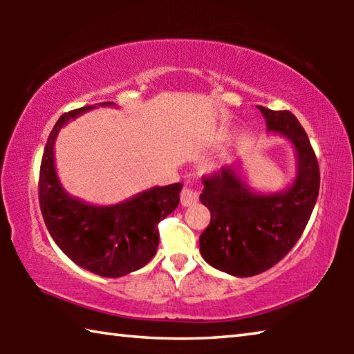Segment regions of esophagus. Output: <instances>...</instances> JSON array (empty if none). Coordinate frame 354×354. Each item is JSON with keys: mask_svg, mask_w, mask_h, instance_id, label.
I'll list each match as a JSON object with an SVG mask.
<instances>
[{"mask_svg": "<svg viewBox=\"0 0 354 354\" xmlns=\"http://www.w3.org/2000/svg\"><path fill=\"white\" fill-rule=\"evenodd\" d=\"M198 203V192L192 187H184L181 190V205L183 206H194Z\"/></svg>", "mask_w": 354, "mask_h": 354, "instance_id": "1", "label": "esophagus"}]
</instances>
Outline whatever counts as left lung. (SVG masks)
Returning <instances> with one entry per match:
<instances>
[{"label":"left lung","mask_w":354,"mask_h":354,"mask_svg":"<svg viewBox=\"0 0 354 354\" xmlns=\"http://www.w3.org/2000/svg\"><path fill=\"white\" fill-rule=\"evenodd\" d=\"M267 129L292 142L297 176L278 194H257L243 181L239 164L203 178L200 201L211 223L200 236L203 259L232 277H254L272 268L301 237L320 189V170L306 131L289 111L257 106Z\"/></svg>","instance_id":"obj_1"}]
</instances>
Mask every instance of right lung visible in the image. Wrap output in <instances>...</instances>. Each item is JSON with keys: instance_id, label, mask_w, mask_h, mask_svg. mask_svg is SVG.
I'll list each match as a JSON object with an SVG mask.
<instances>
[{"instance_id": "1", "label": "right lung", "mask_w": 354, "mask_h": 354, "mask_svg": "<svg viewBox=\"0 0 354 354\" xmlns=\"http://www.w3.org/2000/svg\"><path fill=\"white\" fill-rule=\"evenodd\" d=\"M93 107L64 113L53 128L41 158L39 203L53 241L71 261L100 277L120 278L153 259L159 245L158 225L178 207L183 184L156 185L112 206L87 205L70 196L56 173L55 142L65 123Z\"/></svg>"}]
</instances>
